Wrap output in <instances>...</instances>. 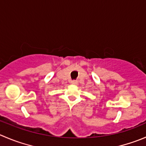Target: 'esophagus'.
I'll return each mask as SVG.
<instances>
[{
	"label": "esophagus",
	"instance_id": "esophagus-1",
	"mask_svg": "<svg viewBox=\"0 0 146 146\" xmlns=\"http://www.w3.org/2000/svg\"><path fill=\"white\" fill-rule=\"evenodd\" d=\"M70 83H71V84L76 85L78 83V82H77V80H71V81H70Z\"/></svg>",
	"mask_w": 146,
	"mask_h": 146
}]
</instances>
